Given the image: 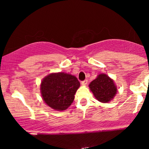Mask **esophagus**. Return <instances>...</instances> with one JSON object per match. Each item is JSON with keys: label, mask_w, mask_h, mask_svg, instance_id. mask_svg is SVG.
<instances>
[{"label": "esophagus", "mask_w": 149, "mask_h": 149, "mask_svg": "<svg viewBox=\"0 0 149 149\" xmlns=\"http://www.w3.org/2000/svg\"><path fill=\"white\" fill-rule=\"evenodd\" d=\"M87 84V80H85L81 82V85H86Z\"/></svg>", "instance_id": "1"}]
</instances>
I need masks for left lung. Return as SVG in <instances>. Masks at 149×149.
<instances>
[{
    "label": "left lung",
    "instance_id": "obj_1",
    "mask_svg": "<svg viewBox=\"0 0 149 149\" xmlns=\"http://www.w3.org/2000/svg\"><path fill=\"white\" fill-rule=\"evenodd\" d=\"M89 87L95 99L102 103L111 101L117 92L113 79L104 73L97 75L96 79L89 83Z\"/></svg>",
    "mask_w": 149,
    "mask_h": 149
}]
</instances>
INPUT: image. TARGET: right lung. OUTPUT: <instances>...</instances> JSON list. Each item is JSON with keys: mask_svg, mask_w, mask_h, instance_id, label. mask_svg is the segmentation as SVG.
Masks as SVG:
<instances>
[{"mask_svg": "<svg viewBox=\"0 0 149 149\" xmlns=\"http://www.w3.org/2000/svg\"><path fill=\"white\" fill-rule=\"evenodd\" d=\"M80 87L77 77L65 72H52L42 79L40 90L42 100L56 111L66 110L73 102Z\"/></svg>", "mask_w": 149, "mask_h": 149, "instance_id": "add662e5", "label": "right lung"}]
</instances>
